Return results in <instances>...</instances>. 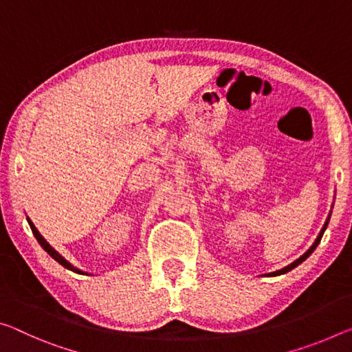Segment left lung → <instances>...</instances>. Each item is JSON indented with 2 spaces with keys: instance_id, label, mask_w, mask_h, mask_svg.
Listing matches in <instances>:
<instances>
[{
  "instance_id": "left-lung-1",
  "label": "left lung",
  "mask_w": 352,
  "mask_h": 352,
  "mask_svg": "<svg viewBox=\"0 0 352 352\" xmlns=\"http://www.w3.org/2000/svg\"><path fill=\"white\" fill-rule=\"evenodd\" d=\"M327 222H329V219H327ZM327 222L324 224V227L321 228V232H320V235H318V238H316V241L314 243V246H311L309 250H307V252L302 255V256H299V258L296 260V261H293L292 265H288V266H285V267H282V270H278V271H276V272H270V274H266V276H280V274H285V272H288V271H292L293 267H296L298 265H300L302 263V261L307 258V256H309L311 252H314V250L316 249V246L318 244H320V241H321V238H322V233H324V230H326V227H327Z\"/></svg>"
}]
</instances>
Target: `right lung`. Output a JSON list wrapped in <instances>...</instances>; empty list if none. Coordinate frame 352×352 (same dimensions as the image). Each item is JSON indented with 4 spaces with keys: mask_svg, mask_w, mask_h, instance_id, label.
I'll use <instances>...</instances> for the list:
<instances>
[{
    "mask_svg": "<svg viewBox=\"0 0 352 352\" xmlns=\"http://www.w3.org/2000/svg\"><path fill=\"white\" fill-rule=\"evenodd\" d=\"M28 222H30L31 230H32V233H34V236H36V239L38 241V244H41V246H42L43 249H45V252H47L48 255H52L53 258H54L56 261H58V263H60V265H63L64 267H67V270H70V271H74V272H81L80 270H76L75 266H72V265L69 263V261H65V260L63 258V256H60L58 252H56V250H54L52 246H50V244L45 241V239H43V238L41 236V233H38V232L36 230V227L32 226V222H31L30 219H28Z\"/></svg>",
    "mask_w": 352,
    "mask_h": 352,
    "instance_id": "1",
    "label": "right lung"
}]
</instances>
